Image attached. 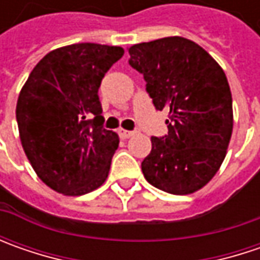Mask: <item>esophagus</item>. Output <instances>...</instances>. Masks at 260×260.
I'll list each match as a JSON object with an SVG mask.
<instances>
[{"label":"esophagus","instance_id":"1","mask_svg":"<svg viewBox=\"0 0 260 260\" xmlns=\"http://www.w3.org/2000/svg\"><path fill=\"white\" fill-rule=\"evenodd\" d=\"M133 135H135V132H132V130H121V136L124 139H128V137H132Z\"/></svg>","mask_w":260,"mask_h":260}]
</instances>
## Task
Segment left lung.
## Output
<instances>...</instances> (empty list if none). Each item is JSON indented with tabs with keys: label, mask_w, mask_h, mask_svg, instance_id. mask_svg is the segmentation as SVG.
<instances>
[{
	"label": "left lung",
	"mask_w": 260,
	"mask_h": 260,
	"mask_svg": "<svg viewBox=\"0 0 260 260\" xmlns=\"http://www.w3.org/2000/svg\"><path fill=\"white\" fill-rule=\"evenodd\" d=\"M128 55L156 110L169 111L168 135L152 137L142 162L146 181L169 194L195 192L217 174L233 132L225 74L201 46L178 36L132 46Z\"/></svg>",
	"instance_id": "8db88e82"
}]
</instances>
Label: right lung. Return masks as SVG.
Instances as JSON below:
<instances>
[{
    "label": "right lung",
    "instance_id": "add662e5",
    "mask_svg": "<svg viewBox=\"0 0 260 260\" xmlns=\"http://www.w3.org/2000/svg\"><path fill=\"white\" fill-rule=\"evenodd\" d=\"M124 49L76 43L52 50L18 95L21 145L37 176L56 192L82 195L104 184L118 135L104 128L98 89Z\"/></svg>",
    "mask_w": 260,
    "mask_h": 260
}]
</instances>
